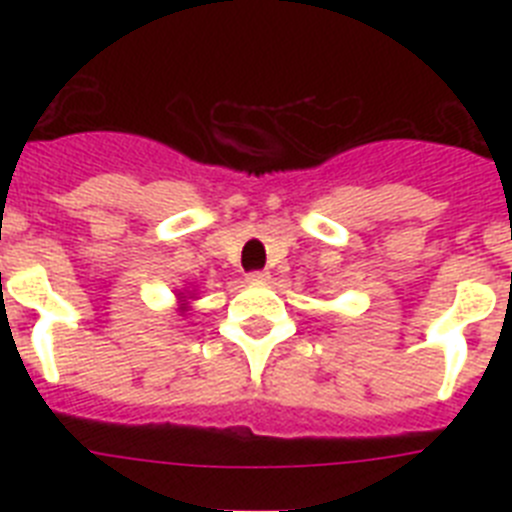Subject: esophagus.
I'll return each mask as SVG.
<instances>
[{"instance_id": "1", "label": "esophagus", "mask_w": 512, "mask_h": 512, "mask_svg": "<svg viewBox=\"0 0 512 512\" xmlns=\"http://www.w3.org/2000/svg\"><path fill=\"white\" fill-rule=\"evenodd\" d=\"M248 279H251V282H266V279H269V271L266 269L251 271V274H248Z\"/></svg>"}]
</instances>
